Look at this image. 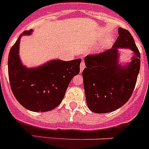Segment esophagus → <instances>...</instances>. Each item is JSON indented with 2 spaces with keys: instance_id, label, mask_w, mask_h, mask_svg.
<instances>
[{
  "instance_id": "obj_1",
  "label": "esophagus",
  "mask_w": 149,
  "mask_h": 149,
  "mask_svg": "<svg viewBox=\"0 0 149 149\" xmlns=\"http://www.w3.org/2000/svg\"><path fill=\"white\" fill-rule=\"evenodd\" d=\"M86 67L85 65V63L83 61V62H81V63H80V72H83V70L84 69V68Z\"/></svg>"
}]
</instances>
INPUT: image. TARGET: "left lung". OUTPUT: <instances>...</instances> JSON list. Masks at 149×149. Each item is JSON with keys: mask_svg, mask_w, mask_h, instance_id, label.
Wrapping results in <instances>:
<instances>
[{"mask_svg": "<svg viewBox=\"0 0 149 149\" xmlns=\"http://www.w3.org/2000/svg\"><path fill=\"white\" fill-rule=\"evenodd\" d=\"M119 36L111 49L84 59V86L88 109L98 114L115 111L128 101L140 68V54L128 30L118 29ZM119 48L133 52L130 62L122 64Z\"/></svg>", "mask_w": 149, "mask_h": 149, "instance_id": "left-lung-1", "label": "left lung"}]
</instances>
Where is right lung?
<instances>
[{"mask_svg": "<svg viewBox=\"0 0 149 149\" xmlns=\"http://www.w3.org/2000/svg\"><path fill=\"white\" fill-rule=\"evenodd\" d=\"M25 31L11 48L8 72L11 88L17 101L29 111L44 112L61 104L72 79L80 72L81 59H53L38 67L28 68L19 55L20 38L32 35Z\"/></svg>", "mask_w": 149, "mask_h": 149, "instance_id": "add662e5", "label": "right lung"}]
</instances>
